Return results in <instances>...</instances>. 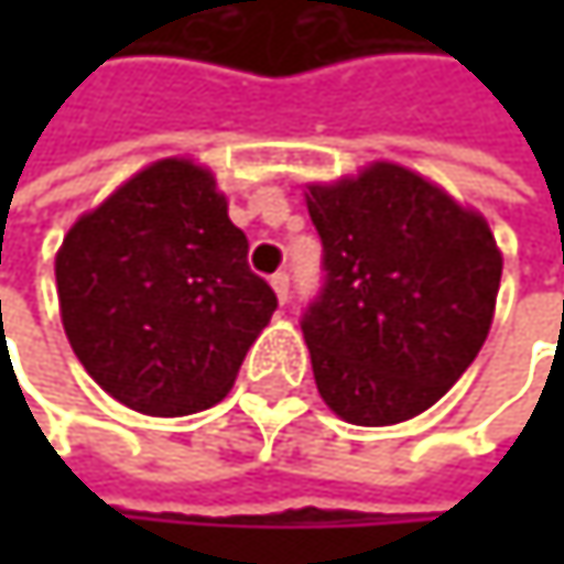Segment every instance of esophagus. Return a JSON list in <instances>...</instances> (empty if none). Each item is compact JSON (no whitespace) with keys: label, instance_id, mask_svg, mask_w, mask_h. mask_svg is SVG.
Masks as SVG:
<instances>
[{"label":"esophagus","instance_id":"obj_1","mask_svg":"<svg viewBox=\"0 0 564 564\" xmlns=\"http://www.w3.org/2000/svg\"><path fill=\"white\" fill-rule=\"evenodd\" d=\"M271 286H274L278 300H281V303H286V296H290V274H286V271H278V274L271 278Z\"/></svg>","mask_w":564,"mask_h":564}]
</instances>
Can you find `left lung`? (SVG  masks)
Segmentation results:
<instances>
[{"label": "left lung", "instance_id": "obj_1", "mask_svg": "<svg viewBox=\"0 0 564 564\" xmlns=\"http://www.w3.org/2000/svg\"><path fill=\"white\" fill-rule=\"evenodd\" d=\"M306 208L326 278L300 329L323 401L362 427L427 411L494 323L503 254L487 218L394 163L306 185Z\"/></svg>", "mask_w": 564, "mask_h": 564}]
</instances>
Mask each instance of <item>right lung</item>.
<instances>
[{"label": "right lung", "instance_id": "add662e5", "mask_svg": "<svg viewBox=\"0 0 564 564\" xmlns=\"http://www.w3.org/2000/svg\"><path fill=\"white\" fill-rule=\"evenodd\" d=\"M67 343L120 404L175 417L205 411L271 323L278 296L248 268L215 175L160 160L80 215L55 258Z\"/></svg>", "mask_w": 564, "mask_h": 564}]
</instances>
